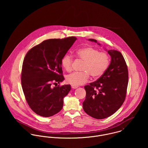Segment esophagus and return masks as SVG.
<instances>
[{"label":"esophagus","mask_w":148,"mask_h":148,"mask_svg":"<svg viewBox=\"0 0 148 148\" xmlns=\"http://www.w3.org/2000/svg\"><path fill=\"white\" fill-rule=\"evenodd\" d=\"M71 87H72V89H76V88H78L77 86H75V85H71Z\"/></svg>","instance_id":"1"}]
</instances>
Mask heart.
I'll return each instance as SVG.
<instances>
[{
  "mask_svg": "<svg viewBox=\"0 0 148 148\" xmlns=\"http://www.w3.org/2000/svg\"><path fill=\"white\" fill-rule=\"evenodd\" d=\"M77 56L84 61L82 73L73 72L68 75L66 77L68 83L79 86L85 83L90 75L93 78L97 79L101 76L109 64V57L104 52H101L93 47H87L79 49L76 52ZM73 58L71 55H65L62 60L64 69L67 71H72Z\"/></svg>",
  "mask_w": 148,
  "mask_h": 148,
  "instance_id": "heart-1",
  "label": "heart"
}]
</instances>
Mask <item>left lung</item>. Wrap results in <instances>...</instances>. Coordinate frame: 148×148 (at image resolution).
<instances>
[{
  "instance_id": "8db88e82",
  "label": "left lung",
  "mask_w": 148,
  "mask_h": 148,
  "mask_svg": "<svg viewBox=\"0 0 148 148\" xmlns=\"http://www.w3.org/2000/svg\"><path fill=\"white\" fill-rule=\"evenodd\" d=\"M88 40L100 45L95 39ZM106 50L111 58L107 69L96 82L84 86L86 97L83 109L96 119L107 118L121 107L125 99L128 84L127 68L123 56L116 50Z\"/></svg>"
}]
</instances>
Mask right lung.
<instances>
[{
    "label": "right lung",
    "mask_w": 148,
    "mask_h": 148,
    "mask_svg": "<svg viewBox=\"0 0 148 148\" xmlns=\"http://www.w3.org/2000/svg\"><path fill=\"white\" fill-rule=\"evenodd\" d=\"M77 40L75 37L43 41L26 54L21 72L23 90L31 109L48 117L59 112L71 85L54 86L64 80L62 60Z\"/></svg>",
    "instance_id": "add662e5"
}]
</instances>
